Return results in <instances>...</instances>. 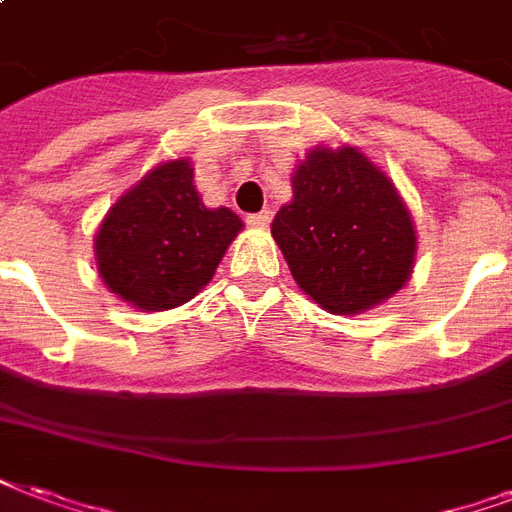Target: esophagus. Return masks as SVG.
Instances as JSON below:
<instances>
[{
  "label": "esophagus",
  "mask_w": 512,
  "mask_h": 512,
  "mask_svg": "<svg viewBox=\"0 0 512 512\" xmlns=\"http://www.w3.org/2000/svg\"><path fill=\"white\" fill-rule=\"evenodd\" d=\"M272 221V213L270 210H261V213H253L248 215V224L253 226V229H267Z\"/></svg>",
  "instance_id": "esophagus-1"
}]
</instances>
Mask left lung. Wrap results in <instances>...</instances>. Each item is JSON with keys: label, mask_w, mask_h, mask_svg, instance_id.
I'll return each mask as SVG.
<instances>
[{"label": "left lung", "mask_w": 512, "mask_h": 512, "mask_svg": "<svg viewBox=\"0 0 512 512\" xmlns=\"http://www.w3.org/2000/svg\"><path fill=\"white\" fill-rule=\"evenodd\" d=\"M272 237L297 286L334 315L394 297L416 261V226L386 172L359 148L318 145L294 169Z\"/></svg>", "instance_id": "obj_1"}]
</instances>
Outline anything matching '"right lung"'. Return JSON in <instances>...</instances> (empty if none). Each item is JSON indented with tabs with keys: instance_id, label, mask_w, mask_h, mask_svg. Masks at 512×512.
<instances>
[{
	"instance_id": "obj_1",
	"label": "right lung",
	"mask_w": 512,
	"mask_h": 512,
	"mask_svg": "<svg viewBox=\"0 0 512 512\" xmlns=\"http://www.w3.org/2000/svg\"><path fill=\"white\" fill-rule=\"evenodd\" d=\"M240 229L229 207L202 205L191 161H164L107 210L94 240L99 278L145 313L172 310L213 280Z\"/></svg>"
}]
</instances>
